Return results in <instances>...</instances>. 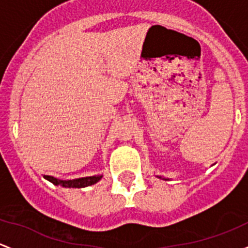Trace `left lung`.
I'll use <instances>...</instances> for the list:
<instances>
[{
    "instance_id": "left-lung-1",
    "label": "left lung",
    "mask_w": 248,
    "mask_h": 248,
    "mask_svg": "<svg viewBox=\"0 0 248 248\" xmlns=\"http://www.w3.org/2000/svg\"><path fill=\"white\" fill-rule=\"evenodd\" d=\"M159 178H161V177H159Z\"/></svg>"
}]
</instances>
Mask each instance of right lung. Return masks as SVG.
Segmentation results:
<instances>
[{"instance_id":"right-lung-1","label":"right lung","mask_w":248,"mask_h":248,"mask_svg":"<svg viewBox=\"0 0 248 248\" xmlns=\"http://www.w3.org/2000/svg\"><path fill=\"white\" fill-rule=\"evenodd\" d=\"M44 178L46 180L52 183L53 185H61L63 187H75V188H81L86 187V186L94 185V184L98 183L99 180L103 178V175H93V177H85V178H78V179H73V180H60L55 177H51V175H44Z\"/></svg>"}]
</instances>
